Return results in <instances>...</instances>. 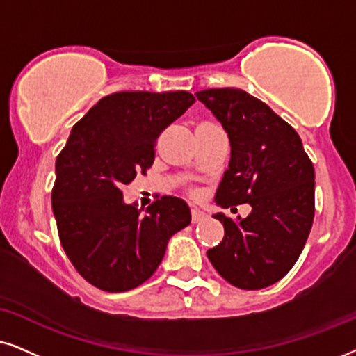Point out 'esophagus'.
Instances as JSON below:
<instances>
[{"mask_svg":"<svg viewBox=\"0 0 356 356\" xmlns=\"http://www.w3.org/2000/svg\"><path fill=\"white\" fill-rule=\"evenodd\" d=\"M204 218H205L204 211H200V210H197V209H192V223H200Z\"/></svg>","mask_w":356,"mask_h":356,"instance_id":"esophagus-1","label":"esophagus"}]
</instances>
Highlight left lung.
<instances>
[{
    "label": "left lung",
    "mask_w": 356,
    "mask_h": 356,
    "mask_svg": "<svg viewBox=\"0 0 356 356\" xmlns=\"http://www.w3.org/2000/svg\"><path fill=\"white\" fill-rule=\"evenodd\" d=\"M195 95L230 138V164L215 202L223 209L251 205L246 218L213 215L225 236L207 256L230 284L263 289L291 271L307 241L316 211L312 161L296 129L245 90L209 88Z\"/></svg>",
    "instance_id": "left-lung-1"
}]
</instances>
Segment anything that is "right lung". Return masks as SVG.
Returning a JSON list of instances; mask_svg holds the SVG:
<instances>
[{
	"label": "right lung",
	"mask_w": 356,
	"mask_h": 356,
	"mask_svg": "<svg viewBox=\"0 0 356 356\" xmlns=\"http://www.w3.org/2000/svg\"><path fill=\"white\" fill-rule=\"evenodd\" d=\"M195 102L184 92H116L72 128L56 161L52 210L62 248L80 276L108 292L147 281L169 238L191 223L182 199L164 195L146 211L121 187L154 163L156 139Z\"/></svg>",
	"instance_id": "add662e5"
}]
</instances>
